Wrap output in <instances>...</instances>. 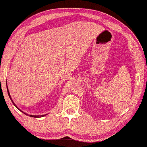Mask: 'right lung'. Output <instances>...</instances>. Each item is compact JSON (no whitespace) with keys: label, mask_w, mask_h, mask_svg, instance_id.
<instances>
[{"label":"right lung","mask_w":147,"mask_h":147,"mask_svg":"<svg viewBox=\"0 0 147 147\" xmlns=\"http://www.w3.org/2000/svg\"><path fill=\"white\" fill-rule=\"evenodd\" d=\"M6 88H7V91H8V96H9V97H10V100L11 101V102H12V103L14 105V106L16 107V108H17L18 110H20L21 112H22L23 113H24L25 115H28V114H27V113H24V112L23 111H22V110H20V109L18 108V107H17V105H16L14 103V102L13 101V100H12V99H11V96H10V92H9V90H8V86H7V83H6ZM46 115H29V116H31V117H33V118H40V117H43V116H46Z\"/></svg>","instance_id":"1"}]
</instances>
